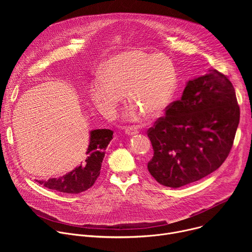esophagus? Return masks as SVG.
<instances>
[{
  "mask_svg": "<svg viewBox=\"0 0 252 252\" xmlns=\"http://www.w3.org/2000/svg\"><path fill=\"white\" fill-rule=\"evenodd\" d=\"M125 132H126V134H127V135H134V134H137L139 131H138V129L135 128V127H126V130H125Z\"/></svg>",
  "mask_w": 252,
  "mask_h": 252,
  "instance_id": "obj_1",
  "label": "esophagus"
}]
</instances>
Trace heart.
Segmentation results:
<instances>
[{"mask_svg": "<svg viewBox=\"0 0 252 252\" xmlns=\"http://www.w3.org/2000/svg\"><path fill=\"white\" fill-rule=\"evenodd\" d=\"M176 88V69L168 57L134 50L109 60L100 78L93 82L90 96L103 117L113 119L126 93L131 102L124 117L134 122L141 112L150 117L161 114L170 104Z\"/></svg>", "mask_w": 252, "mask_h": 252, "instance_id": "heart-1", "label": "heart"}]
</instances>
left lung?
I'll return each instance as SVG.
<instances>
[{
	"mask_svg": "<svg viewBox=\"0 0 252 252\" xmlns=\"http://www.w3.org/2000/svg\"><path fill=\"white\" fill-rule=\"evenodd\" d=\"M231 82L217 69L188 81L182 98L149 129L154 157L148 169L156 181L177 189L217 170L226 159L239 124Z\"/></svg>",
	"mask_w": 252,
	"mask_h": 252,
	"instance_id": "obj_1",
	"label": "left lung"
}]
</instances>
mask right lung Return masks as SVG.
I'll return each mask as SVG.
<instances>
[{
  "label": "right lung",
  "instance_id": "right-lung-1",
  "mask_svg": "<svg viewBox=\"0 0 252 252\" xmlns=\"http://www.w3.org/2000/svg\"><path fill=\"white\" fill-rule=\"evenodd\" d=\"M111 129L90 131L89 147L81 164L60 177L37 181L43 187L63 193H80L92 188L100 173L105 149L113 139Z\"/></svg>",
  "mask_w": 252,
  "mask_h": 252
}]
</instances>
